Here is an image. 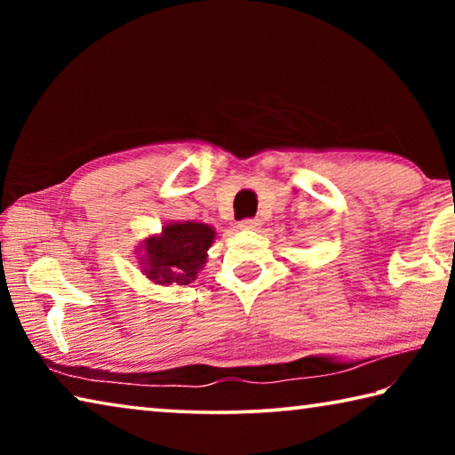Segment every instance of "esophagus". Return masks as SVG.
Listing matches in <instances>:
<instances>
[{
  "label": "esophagus",
  "mask_w": 455,
  "mask_h": 455,
  "mask_svg": "<svg viewBox=\"0 0 455 455\" xmlns=\"http://www.w3.org/2000/svg\"><path fill=\"white\" fill-rule=\"evenodd\" d=\"M259 227H260L259 219H246V220H241V225H238L241 230H257Z\"/></svg>",
  "instance_id": "esophagus-1"
}]
</instances>
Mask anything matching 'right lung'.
Returning <instances> with one entry per match:
<instances>
[{"label":"right lung","instance_id":"add662e5","mask_svg":"<svg viewBox=\"0 0 455 455\" xmlns=\"http://www.w3.org/2000/svg\"><path fill=\"white\" fill-rule=\"evenodd\" d=\"M214 228L204 222H166L158 235L146 236L136 249L140 271L154 284H188L206 265Z\"/></svg>","mask_w":455,"mask_h":455}]
</instances>
